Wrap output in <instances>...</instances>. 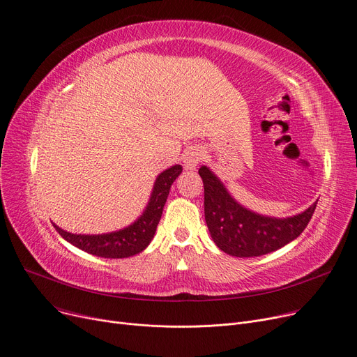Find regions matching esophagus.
I'll list each match as a JSON object with an SVG mask.
<instances>
[{
    "label": "esophagus",
    "instance_id": "esophagus-1",
    "mask_svg": "<svg viewBox=\"0 0 357 357\" xmlns=\"http://www.w3.org/2000/svg\"><path fill=\"white\" fill-rule=\"evenodd\" d=\"M202 159L204 155L199 149H190L188 152L183 155V166L186 169H195Z\"/></svg>",
    "mask_w": 357,
    "mask_h": 357
}]
</instances>
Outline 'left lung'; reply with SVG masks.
<instances>
[{"mask_svg": "<svg viewBox=\"0 0 357 357\" xmlns=\"http://www.w3.org/2000/svg\"><path fill=\"white\" fill-rule=\"evenodd\" d=\"M198 174L204 182V213L210 234L231 256L253 257L284 248L305 230L317 207L314 202L304 213L288 218L260 215L234 201L207 166H201Z\"/></svg>", "mask_w": 357, "mask_h": 357, "instance_id": "1", "label": "left lung"}]
</instances>
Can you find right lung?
<instances>
[{
    "mask_svg": "<svg viewBox=\"0 0 357 357\" xmlns=\"http://www.w3.org/2000/svg\"><path fill=\"white\" fill-rule=\"evenodd\" d=\"M182 166L175 165L172 167L163 171L155 182L152 195H150L149 204L143 214L131 224V226L112 231L107 234H72L53 224L56 231H58L70 245L77 246L78 249L96 255L98 257L107 259H123L135 256L143 252L149 243L152 241L158 224L162 217V211L165 202L169 195L172 183L181 175Z\"/></svg>",
    "mask_w": 357,
    "mask_h": 357,
    "instance_id": "obj_1",
    "label": "right lung"
}]
</instances>
